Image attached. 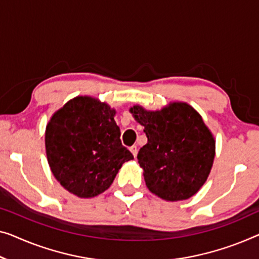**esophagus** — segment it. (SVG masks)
Masks as SVG:
<instances>
[{"label": "esophagus", "instance_id": "obj_1", "mask_svg": "<svg viewBox=\"0 0 259 259\" xmlns=\"http://www.w3.org/2000/svg\"><path fill=\"white\" fill-rule=\"evenodd\" d=\"M130 151H131V153L134 154V157H136V156H137V151H138V150H137V146H136V145L131 146V148H130Z\"/></svg>", "mask_w": 259, "mask_h": 259}]
</instances>
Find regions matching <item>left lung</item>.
<instances>
[{"instance_id": "left-lung-1", "label": "left lung", "mask_w": 259, "mask_h": 259, "mask_svg": "<svg viewBox=\"0 0 259 259\" xmlns=\"http://www.w3.org/2000/svg\"><path fill=\"white\" fill-rule=\"evenodd\" d=\"M148 143L137 154L146 187L166 201L190 199L209 176L215 140L194 108L172 102L161 110L130 108Z\"/></svg>"}]
</instances>
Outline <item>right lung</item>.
Wrapping results in <instances>:
<instances>
[{
    "label": "right lung",
    "mask_w": 259,
    "mask_h": 259,
    "mask_svg": "<svg viewBox=\"0 0 259 259\" xmlns=\"http://www.w3.org/2000/svg\"><path fill=\"white\" fill-rule=\"evenodd\" d=\"M115 109L76 96L57 110L45 130L50 168L65 190L93 198L110 187L123 163L134 159L122 145Z\"/></svg>",
    "instance_id": "obj_1"
}]
</instances>
